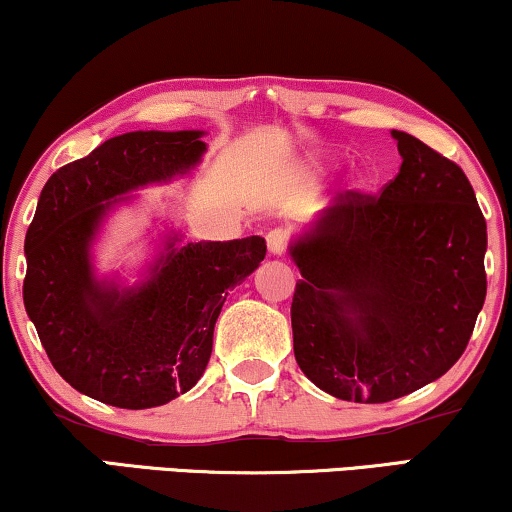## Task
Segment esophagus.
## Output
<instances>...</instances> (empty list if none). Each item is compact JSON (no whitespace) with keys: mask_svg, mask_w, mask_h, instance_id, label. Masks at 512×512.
Here are the masks:
<instances>
[{"mask_svg":"<svg viewBox=\"0 0 512 512\" xmlns=\"http://www.w3.org/2000/svg\"><path fill=\"white\" fill-rule=\"evenodd\" d=\"M286 248H288V234H286V231H283V229L269 231V234H267V250H269V255H274V257L283 255V252H286Z\"/></svg>","mask_w":512,"mask_h":512,"instance_id":"esophagus-1","label":"esophagus"}]
</instances>
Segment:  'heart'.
<instances>
[{
	"instance_id": "1",
	"label": "heart",
	"mask_w": 512,
	"mask_h": 512,
	"mask_svg": "<svg viewBox=\"0 0 512 512\" xmlns=\"http://www.w3.org/2000/svg\"><path fill=\"white\" fill-rule=\"evenodd\" d=\"M312 167H314V170H323V167H326V163H321V160H312Z\"/></svg>"
}]
</instances>
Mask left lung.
<instances>
[{"label": "left lung", "instance_id": "obj_1", "mask_svg": "<svg viewBox=\"0 0 512 512\" xmlns=\"http://www.w3.org/2000/svg\"><path fill=\"white\" fill-rule=\"evenodd\" d=\"M392 139L401 167L383 193H345L288 245L302 274L290 307L297 366L359 404L442 378L487 295V222L468 177L411 134Z\"/></svg>", "mask_w": 512, "mask_h": 512}]
</instances>
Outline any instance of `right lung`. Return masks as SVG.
<instances>
[{
    "label": "right lung",
    "mask_w": 512,
    "mask_h": 512,
    "mask_svg": "<svg viewBox=\"0 0 512 512\" xmlns=\"http://www.w3.org/2000/svg\"><path fill=\"white\" fill-rule=\"evenodd\" d=\"M203 129L127 132L51 174L25 234L23 302L66 383L118 409H153L205 373L231 288L260 267L264 238L181 243L165 231L137 283L99 276L94 245L106 219L196 170Z\"/></svg>",
    "instance_id": "obj_1"
}]
</instances>
